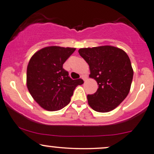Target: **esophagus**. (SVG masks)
I'll return each mask as SVG.
<instances>
[{
	"label": "esophagus",
	"mask_w": 154,
	"mask_h": 154,
	"mask_svg": "<svg viewBox=\"0 0 154 154\" xmlns=\"http://www.w3.org/2000/svg\"><path fill=\"white\" fill-rule=\"evenodd\" d=\"M81 78L84 80V81H85V80H87V76L83 75V74H82V75H81Z\"/></svg>",
	"instance_id": "1"
}]
</instances>
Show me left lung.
Returning a JSON list of instances; mask_svg holds the SVG:
<instances>
[{
  "instance_id": "1",
  "label": "left lung",
  "mask_w": 154,
  "mask_h": 154,
  "mask_svg": "<svg viewBox=\"0 0 154 154\" xmlns=\"http://www.w3.org/2000/svg\"><path fill=\"white\" fill-rule=\"evenodd\" d=\"M78 52L89 66V77L99 85L94 94L87 96L88 105L98 112L112 111L130 91L134 71L128 56L111 46L80 48Z\"/></svg>"
}]
</instances>
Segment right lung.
I'll list each match as a JSON object with an SVG mask.
<instances>
[{"label": "right lung", "mask_w": 154, "mask_h": 154, "mask_svg": "<svg viewBox=\"0 0 154 154\" xmlns=\"http://www.w3.org/2000/svg\"><path fill=\"white\" fill-rule=\"evenodd\" d=\"M74 48L48 46L31 57L26 73V85L39 106L50 111H58L71 101L74 91L83 81L72 80L63 69Z\"/></svg>", "instance_id": "obj_1"}]
</instances>
